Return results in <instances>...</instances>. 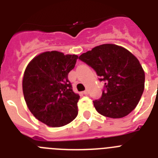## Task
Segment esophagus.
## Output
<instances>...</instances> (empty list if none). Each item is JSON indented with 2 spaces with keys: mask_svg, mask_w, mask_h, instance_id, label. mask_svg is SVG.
<instances>
[{
  "mask_svg": "<svg viewBox=\"0 0 158 158\" xmlns=\"http://www.w3.org/2000/svg\"><path fill=\"white\" fill-rule=\"evenodd\" d=\"M82 93H83L84 95H88L89 94V92H88V90H85V91L82 92Z\"/></svg>",
  "mask_w": 158,
  "mask_h": 158,
  "instance_id": "1",
  "label": "esophagus"
}]
</instances>
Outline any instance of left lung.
Here are the masks:
<instances>
[{
    "label": "left lung",
    "mask_w": 158,
    "mask_h": 158,
    "mask_svg": "<svg viewBox=\"0 0 158 158\" xmlns=\"http://www.w3.org/2000/svg\"><path fill=\"white\" fill-rule=\"evenodd\" d=\"M79 59L93 68L105 90L93 101L104 116L123 118L135 109L145 88V72L139 59L121 46L106 43L84 53Z\"/></svg>",
    "instance_id": "left-lung-1"
}]
</instances>
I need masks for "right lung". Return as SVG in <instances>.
Wrapping results in <instances>:
<instances>
[{"mask_svg": "<svg viewBox=\"0 0 158 158\" xmlns=\"http://www.w3.org/2000/svg\"><path fill=\"white\" fill-rule=\"evenodd\" d=\"M77 58L76 54L46 51L25 69L22 82L25 102L32 115L47 126H65L77 115L80 96L73 91L68 80Z\"/></svg>", "mask_w": 158, "mask_h": 158, "instance_id": "obj_1", "label": "right lung"}]
</instances>
